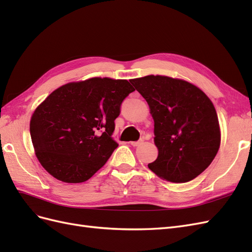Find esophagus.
Masks as SVG:
<instances>
[{
	"label": "esophagus",
	"instance_id": "34e87169",
	"mask_svg": "<svg viewBox=\"0 0 252 252\" xmlns=\"http://www.w3.org/2000/svg\"><path fill=\"white\" fill-rule=\"evenodd\" d=\"M143 142H144V139H140L139 141H136V142H130V144L132 145L133 147H136V146H139V145H141Z\"/></svg>",
	"mask_w": 252,
	"mask_h": 252
}]
</instances>
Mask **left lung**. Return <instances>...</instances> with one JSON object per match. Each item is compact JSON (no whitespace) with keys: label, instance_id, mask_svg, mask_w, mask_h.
Returning <instances> with one entry per match:
<instances>
[{"label":"left lung","instance_id":"8db88e82","mask_svg":"<svg viewBox=\"0 0 252 252\" xmlns=\"http://www.w3.org/2000/svg\"><path fill=\"white\" fill-rule=\"evenodd\" d=\"M149 105L158 155L149 169L173 183L195 179L216 158L219 119L210 98L193 84L165 75L130 80Z\"/></svg>","mask_w":252,"mask_h":252}]
</instances>
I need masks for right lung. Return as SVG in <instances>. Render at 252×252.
<instances>
[{
	"instance_id": "obj_1",
	"label": "right lung",
	"mask_w": 252,
	"mask_h": 252,
	"mask_svg": "<svg viewBox=\"0 0 252 252\" xmlns=\"http://www.w3.org/2000/svg\"><path fill=\"white\" fill-rule=\"evenodd\" d=\"M134 91L127 80L91 78L65 84L37 106L30 120L35 156L45 170L65 183L89 180L119 145L114 120Z\"/></svg>"
}]
</instances>
